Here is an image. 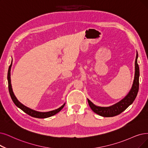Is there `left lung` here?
Returning <instances> with one entry per match:
<instances>
[{"mask_svg":"<svg viewBox=\"0 0 148 148\" xmlns=\"http://www.w3.org/2000/svg\"><path fill=\"white\" fill-rule=\"evenodd\" d=\"M138 53L137 51L135 61V75L134 79L131 89L127 95L122 99L120 101L109 107H99L93 104L89 99H87L88 105L91 109L98 115L104 117H112L120 114L121 112L125 110L129 106L132 104L137 95L139 88V76L140 71L137 63Z\"/></svg>","mask_w":148,"mask_h":148,"instance_id":"obj_1","label":"left lung"}]
</instances>
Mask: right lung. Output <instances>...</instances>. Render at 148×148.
Segmentation results:
<instances>
[{"label":"right lung","instance_id":"add662e5","mask_svg":"<svg viewBox=\"0 0 148 148\" xmlns=\"http://www.w3.org/2000/svg\"><path fill=\"white\" fill-rule=\"evenodd\" d=\"M11 65H10V66L9 67L8 69V76H7V78H8V89H9V92L10 94V96L11 99H12L13 103L15 104V105L18 107L19 108H20L22 110H23L25 113L27 114L28 115H30L33 117L34 118H38V119H45V118H48L50 116H51L53 115H54L55 114H56L57 113H58L59 112L61 111L62 110V109L64 107L65 104L64 103L62 106L60 108H58L57 109H55L54 110H51V111H49V112H38V111H36L34 110L33 109H29L27 107H26L25 106H24L23 104H22L21 103H20L18 99H17L16 97V96L14 95V94L13 93V89H12V87H11V73H10V70H11Z\"/></svg>","mask_w":148,"mask_h":148}]
</instances>
